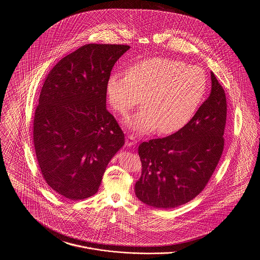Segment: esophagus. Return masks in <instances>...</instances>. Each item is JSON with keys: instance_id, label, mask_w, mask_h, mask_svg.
Segmentation results:
<instances>
[{"instance_id": "obj_1", "label": "esophagus", "mask_w": 260, "mask_h": 260, "mask_svg": "<svg viewBox=\"0 0 260 260\" xmlns=\"http://www.w3.org/2000/svg\"><path fill=\"white\" fill-rule=\"evenodd\" d=\"M137 143V140L133 136H127L125 138V145L126 146H134L136 145Z\"/></svg>"}]
</instances>
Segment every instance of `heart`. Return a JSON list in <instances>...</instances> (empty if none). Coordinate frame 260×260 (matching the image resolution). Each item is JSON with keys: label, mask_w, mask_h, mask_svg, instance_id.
<instances>
[{"label": "heart", "mask_w": 260, "mask_h": 260, "mask_svg": "<svg viewBox=\"0 0 260 260\" xmlns=\"http://www.w3.org/2000/svg\"><path fill=\"white\" fill-rule=\"evenodd\" d=\"M207 87L206 74L198 66L153 57L133 64L126 75H110L106 91L112 107L122 115L142 99L144 107L124 121L132 132L145 135L158 128V133L168 135L192 119Z\"/></svg>", "instance_id": "heart-1"}]
</instances>
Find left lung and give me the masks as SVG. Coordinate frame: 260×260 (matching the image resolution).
Masks as SVG:
<instances>
[{"instance_id":"obj_1","label":"left lung","mask_w":260,"mask_h":260,"mask_svg":"<svg viewBox=\"0 0 260 260\" xmlns=\"http://www.w3.org/2000/svg\"><path fill=\"white\" fill-rule=\"evenodd\" d=\"M210 96L194 117L172 136L142 142V165L135 191L150 207L173 209L203 191L222 155L227 104L225 91L210 72Z\"/></svg>"}]
</instances>
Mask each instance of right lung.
I'll return each mask as SVG.
<instances>
[{
	"label": "right lung",
	"mask_w": 260,
	"mask_h": 260,
	"mask_svg": "<svg viewBox=\"0 0 260 260\" xmlns=\"http://www.w3.org/2000/svg\"><path fill=\"white\" fill-rule=\"evenodd\" d=\"M126 45H85L48 75L34 117V145L42 174L64 198L94 195L107 165L123 147L120 125L106 109V84Z\"/></svg>",
	"instance_id": "add662e5"
}]
</instances>
